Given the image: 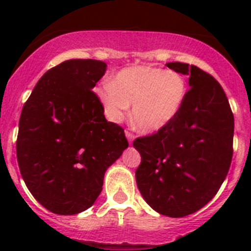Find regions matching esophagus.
Wrapping results in <instances>:
<instances>
[{
	"label": "esophagus",
	"instance_id": "obj_1",
	"mask_svg": "<svg viewBox=\"0 0 251 251\" xmlns=\"http://www.w3.org/2000/svg\"><path fill=\"white\" fill-rule=\"evenodd\" d=\"M126 137H127V139L129 141L130 145H132L133 139H134V134H133L132 132H129V130H126Z\"/></svg>",
	"mask_w": 251,
	"mask_h": 251
}]
</instances>
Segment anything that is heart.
Segmentation results:
<instances>
[{
  "mask_svg": "<svg viewBox=\"0 0 251 251\" xmlns=\"http://www.w3.org/2000/svg\"><path fill=\"white\" fill-rule=\"evenodd\" d=\"M187 86L175 72L152 66L123 69L113 83H105L98 94L106 117L121 122L133 104L132 121L141 132L153 133L176 118L186 99Z\"/></svg>",
  "mask_w": 251,
  "mask_h": 251,
  "instance_id": "1",
  "label": "heart"
}]
</instances>
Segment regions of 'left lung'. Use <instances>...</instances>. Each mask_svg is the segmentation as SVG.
Wrapping results in <instances>:
<instances>
[{"mask_svg":"<svg viewBox=\"0 0 251 251\" xmlns=\"http://www.w3.org/2000/svg\"><path fill=\"white\" fill-rule=\"evenodd\" d=\"M167 66L190 75V89L174 121L133 142L142 157L136 181L153 210L183 217L211 201L226 178L232 158L234 115L214 76L178 61Z\"/></svg>","mask_w":251,"mask_h":251,"instance_id":"8db88e82","label":"left lung"}]
</instances>
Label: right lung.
Segmentation results:
<instances>
[{
    "mask_svg": "<svg viewBox=\"0 0 251 251\" xmlns=\"http://www.w3.org/2000/svg\"><path fill=\"white\" fill-rule=\"evenodd\" d=\"M106 64L73 59L51 68L22 108L16 142L20 172L49 211L75 215L101 192L105 171L128 147L93 92Z\"/></svg>",
    "mask_w": 251,
    "mask_h": 251,
    "instance_id": "right-lung-1",
    "label": "right lung"
}]
</instances>
